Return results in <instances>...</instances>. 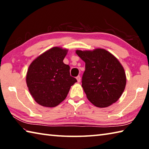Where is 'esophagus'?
I'll return each mask as SVG.
<instances>
[{"instance_id": "obj_1", "label": "esophagus", "mask_w": 149, "mask_h": 149, "mask_svg": "<svg viewBox=\"0 0 149 149\" xmlns=\"http://www.w3.org/2000/svg\"><path fill=\"white\" fill-rule=\"evenodd\" d=\"M76 79L77 80V82H80L81 81V77L79 75H78V76L76 77Z\"/></svg>"}]
</instances>
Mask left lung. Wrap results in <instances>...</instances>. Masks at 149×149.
Returning a JSON list of instances; mask_svg holds the SVG:
<instances>
[{
    "mask_svg": "<svg viewBox=\"0 0 149 149\" xmlns=\"http://www.w3.org/2000/svg\"><path fill=\"white\" fill-rule=\"evenodd\" d=\"M75 52L85 62L81 82L88 100L99 108L116 102L126 85L124 69L118 60L103 49Z\"/></svg>",
    "mask_w": 149,
    "mask_h": 149,
    "instance_id": "1",
    "label": "left lung"
}]
</instances>
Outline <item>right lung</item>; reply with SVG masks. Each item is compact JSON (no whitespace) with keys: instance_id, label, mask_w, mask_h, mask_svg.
I'll list each match as a JSON object with an SVG mask.
<instances>
[{"instance_id":"1","label":"right lung","mask_w":149,"mask_h":149,"mask_svg":"<svg viewBox=\"0 0 149 149\" xmlns=\"http://www.w3.org/2000/svg\"><path fill=\"white\" fill-rule=\"evenodd\" d=\"M68 50L53 47L31 62L26 83L35 102L45 107H54L66 98L77 79L72 77L69 65L63 62Z\"/></svg>"}]
</instances>
